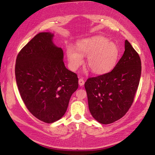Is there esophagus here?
<instances>
[{"label":"esophagus","mask_w":155,"mask_h":155,"mask_svg":"<svg viewBox=\"0 0 155 155\" xmlns=\"http://www.w3.org/2000/svg\"><path fill=\"white\" fill-rule=\"evenodd\" d=\"M78 83L80 86H82L84 84V81L83 78H80L78 80Z\"/></svg>","instance_id":"esophagus-1"}]
</instances>
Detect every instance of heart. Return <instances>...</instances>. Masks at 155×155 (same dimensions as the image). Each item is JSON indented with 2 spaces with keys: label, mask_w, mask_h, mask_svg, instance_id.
Listing matches in <instances>:
<instances>
[{
  "label": "heart",
  "mask_w": 155,
  "mask_h": 155,
  "mask_svg": "<svg viewBox=\"0 0 155 155\" xmlns=\"http://www.w3.org/2000/svg\"><path fill=\"white\" fill-rule=\"evenodd\" d=\"M76 49L69 47L66 51L70 68L77 69L83 62L81 56H86L87 68L96 74H104L111 71L117 64L120 54L116 44L102 36L78 41Z\"/></svg>",
  "instance_id": "heart-1"
}]
</instances>
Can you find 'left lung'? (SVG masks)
Masks as SVG:
<instances>
[{
  "instance_id": "left-lung-1",
  "label": "left lung",
  "mask_w": 155,
  "mask_h": 155,
  "mask_svg": "<svg viewBox=\"0 0 155 155\" xmlns=\"http://www.w3.org/2000/svg\"><path fill=\"white\" fill-rule=\"evenodd\" d=\"M123 55L110 72L88 78L84 83L88 106L93 118L108 124L121 118L134 101L141 75V61L125 40Z\"/></svg>"
}]
</instances>
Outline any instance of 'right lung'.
Returning <instances> with one entry per match:
<instances>
[{
	"label": "right lung",
	"mask_w": 155,
	"mask_h": 155,
	"mask_svg": "<svg viewBox=\"0 0 155 155\" xmlns=\"http://www.w3.org/2000/svg\"><path fill=\"white\" fill-rule=\"evenodd\" d=\"M50 32L37 34L19 52L15 64L18 90L29 111L52 123L61 118L78 87L77 75L65 67L61 48Z\"/></svg>",
	"instance_id": "add662e5"
}]
</instances>
